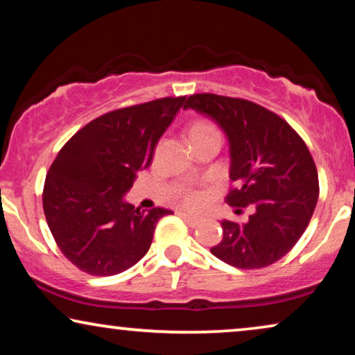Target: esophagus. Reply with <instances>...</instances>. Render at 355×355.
I'll list each match as a JSON object with an SVG mask.
<instances>
[{"label": "esophagus", "instance_id": "1", "mask_svg": "<svg viewBox=\"0 0 355 355\" xmlns=\"http://www.w3.org/2000/svg\"><path fill=\"white\" fill-rule=\"evenodd\" d=\"M178 215H179V216H181V218H182V220H184V221H186V223H187V225H189V226H191V227H197L198 225H200V220H198V218H196V216H192V215H189V213H186V211H179V213H178Z\"/></svg>", "mask_w": 355, "mask_h": 355}]
</instances>
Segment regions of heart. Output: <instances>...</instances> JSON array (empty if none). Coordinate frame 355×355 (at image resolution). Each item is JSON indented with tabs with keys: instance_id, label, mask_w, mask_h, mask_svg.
<instances>
[{
	"instance_id": "obj_1",
	"label": "heart",
	"mask_w": 355,
	"mask_h": 355,
	"mask_svg": "<svg viewBox=\"0 0 355 355\" xmlns=\"http://www.w3.org/2000/svg\"><path fill=\"white\" fill-rule=\"evenodd\" d=\"M211 129H215V128H213V125H210L208 123H196L191 128V135L205 132V130H211ZM181 202L187 208L197 210V208H200L203 203L207 202V193L205 192H200V191H187L181 197Z\"/></svg>"
}]
</instances>
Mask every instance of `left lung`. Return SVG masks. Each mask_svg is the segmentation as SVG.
<instances>
[{"instance_id": "8db88e82", "label": "left lung", "mask_w": 355, "mask_h": 355, "mask_svg": "<svg viewBox=\"0 0 355 355\" xmlns=\"http://www.w3.org/2000/svg\"><path fill=\"white\" fill-rule=\"evenodd\" d=\"M184 108L220 125L230 144L226 202L249 207L244 225L221 221L223 241L211 254L242 270L263 268L288 254L304 234L318 200V173L299 134L263 106L242 98L197 94Z\"/></svg>"}]
</instances>
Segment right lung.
<instances>
[{"label":"right lung","mask_w":355,"mask_h":355,"mask_svg":"<svg viewBox=\"0 0 355 355\" xmlns=\"http://www.w3.org/2000/svg\"><path fill=\"white\" fill-rule=\"evenodd\" d=\"M186 96H166L110 111L60 150L43 187V211L58 247L94 276L123 273L147 254L169 210H140L124 200L147 169L157 144Z\"/></svg>","instance_id":"1"}]
</instances>
